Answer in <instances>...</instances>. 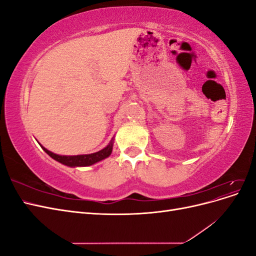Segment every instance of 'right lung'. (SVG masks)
<instances>
[{
    "label": "right lung",
    "instance_id": "right-lung-1",
    "mask_svg": "<svg viewBox=\"0 0 256 256\" xmlns=\"http://www.w3.org/2000/svg\"><path fill=\"white\" fill-rule=\"evenodd\" d=\"M112 147H113V142L104 147V150H99L94 154H78V156H60V154H53L49 152L47 148L42 147L44 150L47 152L50 157H52L54 160H56L60 164H63L68 166H88L96 164V162L102 160L106 157H109L111 152H112Z\"/></svg>",
    "mask_w": 256,
    "mask_h": 256
}]
</instances>
